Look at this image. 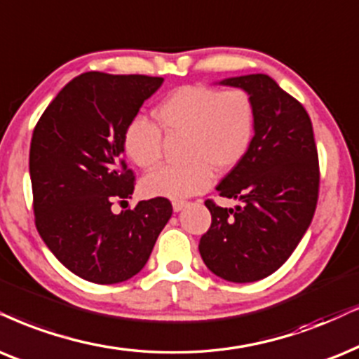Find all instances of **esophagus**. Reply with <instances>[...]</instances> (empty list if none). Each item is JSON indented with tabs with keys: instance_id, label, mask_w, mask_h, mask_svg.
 <instances>
[{
	"instance_id": "esophagus-1",
	"label": "esophagus",
	"mask_w": 359,
	"mask_h": 359,
	"mask_svg": "<svg viewBox=\"0 0 359 359\" xmlns=\"http://www.w3.org/2000/svg\"><path fill=\"white\" fill-rule=\"evenodd\" d=\"M185 205H187V202H185V201H174V202H172V208H174V212H180Z\"/></svg>"
}]
</instances>
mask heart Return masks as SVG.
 Segmentation results:
<instances>
[{"instance_id": "b5f03b06", "label": "heart", "mask_w": 359, "mask_h": 359, "mask_svg": "<svg viewBox=\"0 0 359 359\" xmlns=\"http://www.w3.org/2000/svg\"><path fill=\"white\" fill-rule=\"evenodd\" d=\"M156 119L158 126L142 116L130 119L122 147L135 165L149 169L164 154L161 128L170 137L184 135V164L149 172L140 190L146 197L185 198L210 187L213 169L230 172L242 164L255 137L257 106L245 89L182 86L158 104Z\"/></svg>"}]
</instances>
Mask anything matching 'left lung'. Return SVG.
<instances>
[{
  "mask_svg": "<svg viewBox=\"0 0 359 359\" xmlns=\"http://www.w3.org/2000/svg\"><path fill=\"white\" fill-rule=\"evenodd\" d=\"M220 84L248 90L257 129L242 164L217 185L220 197L242 205L205 201L212 224L198 250L207 269L233 283H250L280 269L315 215L320 165L310 116L270 76L248 74Z\"/></svg>",
  "mask_w": 359,
  "mask_h": 359,
  "instance_id": "left-lung-1",
  "label": "left lung"
}]
</instances>
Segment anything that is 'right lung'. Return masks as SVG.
I'll list each match as a JSON object with an SVG mask.
<instances>
[{"mask_svg":"<svg viewBox=\"0 0 359 359\" xmlns=\"http://www.w3.org/2000/svg\"><path fill=\"white\" fill-rule=\"evenodd\" d=\"M164 79L90 71L59 90L34 127L29 149L36 229L67 270L99 285L144 269L172 215L164 197L116 213L134 192L122 135Z\"/></svg>","mask_w":359,"mask_h":359,"instance_id":"obj_1","label":"right lung"}]
</instances>
